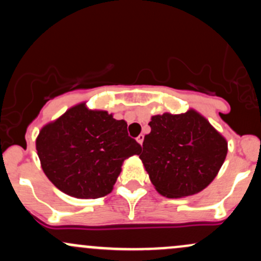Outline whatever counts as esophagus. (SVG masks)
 <instances>
[{
	"label": "esophagus",
	"mask_w": 261,
	"mask_h": 261,
	"mask_svg": "<svg viewBox=\"0 0 261 261\" xmlns=\"http://www.w3.org/2000/svg\"><path fill=\"white\" fill-rule=\"evenodd\" d=\"M144 135H142V134H141V135H139V136H137L136 137V140H137V142H139V144L140 145H142V142H144Z\"/></svg>",
	"instance_id": "1"
}]
</instances>
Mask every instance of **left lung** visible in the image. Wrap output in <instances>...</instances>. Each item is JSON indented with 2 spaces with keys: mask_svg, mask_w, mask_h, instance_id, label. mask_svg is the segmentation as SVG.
<instances>
[{
  "mask_svg": "<svg viewBox=\"0 0 261 261\" xmlns=\"http://www.w3.org/2000/svg\"><path fill=\"white\" fill-rule=\"evenodd\" d=\"M148 125L140 159L157 192L181 198L204 190L227 156L224 137L194 110L152 116Z\"/></svg>",
  "mask_w": 261,
  "mask_h": 261,
  "instance_id": "left-lung-1",
  "label": "left lung"
}]
</instances>
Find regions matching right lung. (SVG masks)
<instances>
[{"mask_svg":"<svg viewBox=\"0 0 261 261\" xmlns=\"http://www.w3.org/2000/svg\"><path fill=\"white\" fill-rule=\"evenodd\" d=\"M45 176L75 198H100L113 191L122 162L141 146L127 134L124 120L107 111L73 107L45 125L36 141Z\"/></svg>","mask_w":261,"mask_h":261,"instance_id":"1","label":"right lung"}]
</instances>
